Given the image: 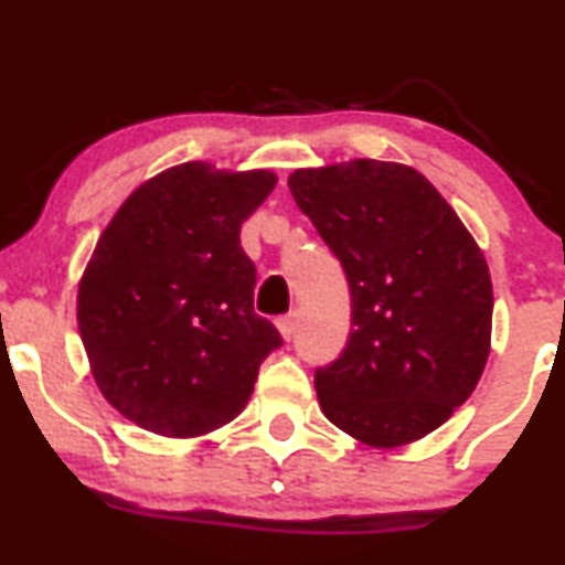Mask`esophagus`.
Here are the masks:
<instances>
[{
    "label": "esophagus",
    "instance_id": "1",
    "mask_svg": "<svg viewBox=\"0 0 565 565\" xmlns=\"http://www.w3.org/2000/svg\"><path fill=\"white\" fill-rule=\"evenodd\" d=\"M278 332H281L284 340H291L297 332V313H289L284 316V319H278Z\"/></svg>",
    "mask_w": 565,
    "mask_h": 565
}]
</instances>
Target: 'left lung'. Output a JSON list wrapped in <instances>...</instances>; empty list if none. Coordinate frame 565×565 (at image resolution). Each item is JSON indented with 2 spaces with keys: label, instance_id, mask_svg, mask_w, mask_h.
Wrapping results in <instances>:
<instances>
[{
  "label": "left lung",
  "instance_id": "obj_1",
  "mask_svg": "<svg viewBox=\"0 0 565 565\" xmlns=\"http://www.w3.org/2000/svg\"><path fill=\"white\" fill-rule=\"evenodd\" d=\"M289 191L348 276L353 332L316 369L321 412L377 449L425 438L462 406L491 350L489 265L449 201L406 164L295 170Z\"/></svg>",
  "mask_w": 565,
  "mask_h": 565
}]
</instances>
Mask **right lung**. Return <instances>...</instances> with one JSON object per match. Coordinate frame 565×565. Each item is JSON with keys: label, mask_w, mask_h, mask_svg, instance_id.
Masks as SVG:
<instances>
[{"label": "right lung", "mask_w": 565, "mask_h": 565, "mask_svg": "<svg viewBox=\"0 0 565 565\" xmlns=\"http://www.w3.org/2000/svg\"><path fill=\"white\" fill-rule=\"evenodd\" d=\"M274 188L268 170L188 161L135 188L97 238L76 321L100 393L142 430L193 438L231 423L281 345L255 313L238 238Z\"/></svg>", "instance_id": "right-lung-1"}]
</instances>
